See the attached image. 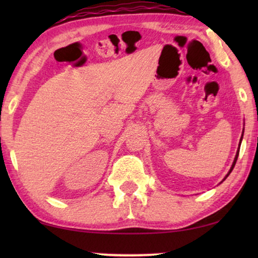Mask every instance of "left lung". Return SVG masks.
Returning a JSON list of instances; mask_svg holds the SVG:
<instances>
[{
	"mask_svg": "<svg viewBox=\"0 0 258 258\" xmlns=\"http://www.w3.org/2000/svg\"><path fill=\"white\" fill-rule=\"evenodd\" d=\"M242 135H243V133H242ZM241 140H242V137H241V139H240V143H241ZM238 156H239V149H238V152H237V155H235V158H234V161H233V164H232V167H231V169H230V172L228 173V175H226V176H225V178L229 176V174H230L231 172H232V169H233V167H234V165H235V163H237ZM225 178H224V180H225Z\"/></svg>",
	"mask_w": 258,
	"mask_h": 258,
	"instance_id": "left-lung-1",
	"label": "left lung"
}]
</instances>
